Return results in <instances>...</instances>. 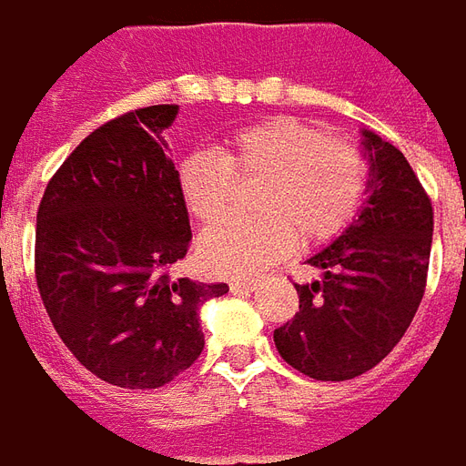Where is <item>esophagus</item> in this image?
Listing matches in <instances>:
<instances>
[{
  "mask_svg": "<svg viewBox=\"0 0 466 466\" xmlns=\"http://www.w3.org/2000/svg\"><path fill=\"white\" fill-rule=\"evenodd\" d=\"M229 287H232L234 292H249V289L257 287V279H252V277H242V279H232Z\"/></svg>",
  "mask_w": 466,
  "mask_h": 466,
  "instance_id": "obj_1",
  "label": "esophagus"
}]
</instances>
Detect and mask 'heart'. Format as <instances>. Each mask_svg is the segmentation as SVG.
<instances>
[{"mask_svg":"<svg viewBox=\"0 0 466 466\" xmlns=\"http://www.w3.org/2000/svg\"><path fill=\"white\" fill-rule=\"evenodd\" d=\"M234 177H262L254 217L227 219L204 234L202 262L212 272L237 274L304 247L337 239L364 202L370 164L360 144L327 137L294 116L242 127L219 154L192 152L177 167V187L197 222L214 224L232 204Z\"/></svg>","mask_w":466,"mask_h":466,"instance_id":"obj_1","label":"heart"}]
</instances>
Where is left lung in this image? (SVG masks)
Here are the masks:
<instances>
[{"mask_svg":"<svg viewBox=\"0 0 466 466\" xmlns=\"http://www.w3.org/2000/svg\"><path fill=\"white\" fill-rule=\"evenodd\" d=\"M370 202L309 264L322 279L294 284L299 312L274 329L287 364L322 381L354 380L380 364L417 314L430 272L434 209L407 157L364 132Z\"/></svg>","mask_w":466,"mask_h":466,"instance_id":"left-lung-1","label":"left lung"}]
</instances>
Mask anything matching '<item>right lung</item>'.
I'll list each match as a JSON object with an SVG mask.
<instances>
[{
    "label": "right lung",
    "instance_id": "1",
    "mask_svg": "<svg viewBox=\"0 0 466 466\" xmlns=\"http://www.w3.org/2000/svg\"><path fill=\"white\" fill-rule=\"evenodd\" d=\"M177 105L132 109L76 144L36 212V289L56 334L99 380L157 390L204 350L199 307L224 282L172 279L192 242L162 132Z\"/></svg>",
    "mask_w": 466,
    "mask_h": 466
}]
</instances>
